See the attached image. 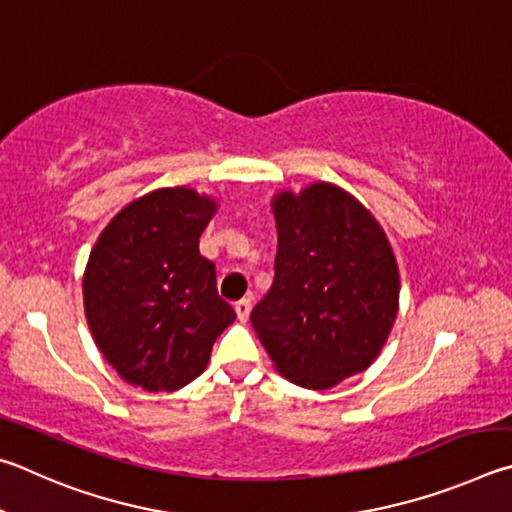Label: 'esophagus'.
Masks as SVG:
<instances>
[{
  "instance_id": "34e87169",
  "label": "esophagus",
  "mask_w": 512,
  "mask_h": 512,
  "mask_svg": "<svg viewBox=\"0 0 512 512\" xmlns=\"http://www.w3.org/2000/svg\"><path fill=\"white\" fill-rule=\"evenodd\" d=\"M233 308H236V315L240 321H247L249 312H251V299H240V301H236V306Z\"/></svg>"
}]
</instances>
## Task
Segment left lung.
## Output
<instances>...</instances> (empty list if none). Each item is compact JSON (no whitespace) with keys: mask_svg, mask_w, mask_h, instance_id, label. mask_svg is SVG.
Masks as SVG:
<instances>
[{"mask_svg":"<svg viewBox=\"0 0 512 512\" xmlns=\"http://www.w3.org/2000/svg\"><path fill=\"white\" fill-rule=\"evenodd\" d=\"M279 231L270 292L251 326L283 378L330 389L366 371L398 315L393 249L362 202L317 182L272 200Z\"/></svg>","mask_w":512,"mask_h":512,"instance_id":"obj_1","label":"left lung"}]
</instances>
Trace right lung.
Listing matches in <instances>:
<instances>
[{
	"label": "right lung",
	"mask_w": 512,
	"mask_h": 512,
	"mask_svg": "<svg viewBox=\"0 0 512 512\" xmlns=\"http://www.w3.org/2000/svg\"><path fill=\"white\" fill-rule=\"evenodd\" d=\"M215 209L193 188H157L116 213L89 254V330L107 364L134 387H186L236 319L215 288V265L200 254Z\"/></svg>",
	"instance_id": "obj_1"
}]
</instances>
